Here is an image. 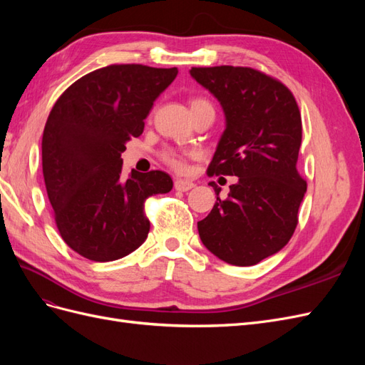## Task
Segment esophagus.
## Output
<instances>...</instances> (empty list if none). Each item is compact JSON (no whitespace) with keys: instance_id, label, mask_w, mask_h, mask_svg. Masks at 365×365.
Masks as SVG:
<instances>
[{"instance_id":"esophagus-1","label":"esophagus","mask_w":365,"mask_h":365,"mask_svg":"<svg viewBox=\"0 0 365 365\" xmlns=\"http://www.w3.org/2000/svg\"><path fill=\"white\" fill-rule=\"evenodd\" d=\"M173 187H175V190H178V192H189L190 189H193L195 184L192 181H187V180H175Z\"/></svg>"}]
</instances>
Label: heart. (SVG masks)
<instances>
[{"label": "heart", "instance_id": "1", "mask_svg": "<svg viewBox=\"0 0 365 365\" xmlns=\"http://www.w3.org/2000/svg\"><path fill=\"white\" fill-rule=\"evenodd\" d=\"M201 105H210L208 101H205L204 97H195L190 101V108L195 109ZM190 155V152H181L176 149H164L161 152V158L164 163H168L170 168L176 170H184L187 165V157Z\"/></svg>", "mask_w": 365, "mask_h": 365}]
</instances>
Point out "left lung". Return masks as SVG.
Instances as JSON below:
<instances>
[{
  "mask_svg": "<svg viewBox=\"0 0 365 365\" xmlns=\"http://www.w3.org/2000/svg\"><path fill=\"white\" fill-rule=\"evenodd\" d=\"M192 77L212 93L227 128L207 173L239 181L197 222L200 237L216 257L251 267L280 251L298 224L306 180L297 170L302 115L289 88L250 67H192Z\"/></svg>",
  "mask_w": 365,
  "mask_h": 365,
  "instance_id": "8db88e82",
  "label": "left lung"
}]
</instances>
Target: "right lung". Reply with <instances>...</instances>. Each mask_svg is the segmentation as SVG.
Wrapping results in <instances>:
<instances>
[{
    "label": "right lung",
    "mask_w": 365,
    "mask_h": 365,
    "mask_svg": "<svg viewBox=\"0 0 365 365\" xmlns=\"http://www.w3.org/2000/svg\"><path fill=\"white\" fill-rule=\"evenodd\" d=\"M176 68L114 63L71 83L42 135V173L54 222L73 251L94 262L128 256L146 240L149 196L172 190L161 170L123 176L126 141L140 137Z\"/></svg>",
    "instance_id": "obj_1"
}]
</instances>
